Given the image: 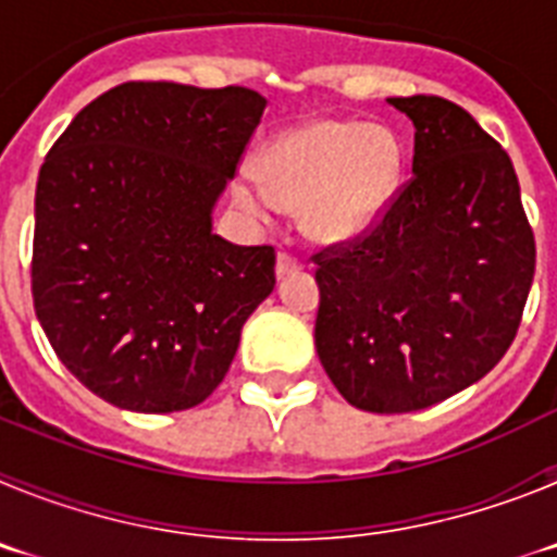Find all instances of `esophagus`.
Masks as SVG:
<instances>
[{
    "mask_svg": "<svg viewBox=\"0 0 557 557\" xmlns=\"http://www.w3.org/2000/svg\"><path fill=\"white\" fill-rule=\"evenodd\" d=\"M298 270H301V262H298V259H293L289 253H278V259H275V275H278V278L298 273Z\"/></svg>",
    "mask_w": 557,
    "mask_h": 557,
    "instance_id": "obj_1",
    "label": "esophagus"
}]
</instances>
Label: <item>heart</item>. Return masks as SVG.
<instances>
[{"label": "heart", "instance_id": "b5f03b06", "mask_svg": "<svg viewBox=\"0 0 557 557\" xmlns=\"http://www.w3.org/2000/svg\"><path fill=\"white\" fill-rule=\"evenodd\" d=\"M398 184V145L382 127L314 120L275 136L259 170L234 175V203L270 223L278 206L304 209V231L318 243L366 234L391 206Z\"/></svg>", "mask_w": 557, "mask_h": 557}]
</instances>
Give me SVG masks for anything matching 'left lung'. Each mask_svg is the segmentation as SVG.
<instances>
[{
	"label": "left lung",
	"instance_id": "obj_1",
	"mask_svg": "<svg viewBox=\"0 0 557 557\" xmlns=\"http://www.w3.org/2000/svg\"><path fill=\"white\" fill-rule=\"evenodd\" d=\"M412 178L351 243L314 253V348L357 410L412 412L480 382L519 332L535 239L510 156L444 97H391Z\"/></svg>",
	"mask_w": 557,
	"mask_h": 557
}]
</instances>
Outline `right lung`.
I'll use <instances>...</instances> for the list:
<instances>
[{
    "label": "right lung",
    "mask_w": 557,
    "mask_h": 557,
    "mask_svg": "<svg viewBox=\"0 0 557 557\" xmlns=\"http://www.w3.org/2000/svg\"><path fill=\"white\" fill-rule=\"evenodd\" d=\"M264 106L243 86L122 83L47 152L33 304L58 359L108 405L198 407L273 293L275 250L211 231Z\"/></svg>",
    "instance_id": "1"
}]
</instances>
